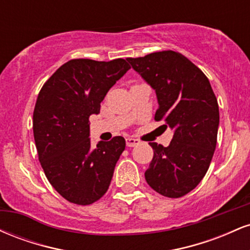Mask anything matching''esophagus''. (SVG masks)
<instances>
[{"label": "esophagus", "instance_id": "1", "mask_svg": "<svg viewBox=\"0 0 250 250\" xmlns=\"http://www.w3.org/2000/svg\"><path fill=\"white\" fill-rule=\"evenodd\" d=\"M125 143H127L128 147H135V146L139 145L140 140L139 139H135V137H128V139L125 140Z\"/></svg>", "mask_w": 250, "mask_h": 250}]
</instances>
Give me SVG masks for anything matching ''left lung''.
Returning a JSON list of instances; mask_svg holds the SVG:
<instances>
[{
	"label": "left lung",
	"mask_w": 250,
	"mask_h": 250,
	"mask_svg": "<svg viewBox=\"0 0 250 250\" xmlns=\"http://www.w3.org/2000/svg\"><path fill=\"white\" fill-rule=\"evenodd\" d=\"M131 67L156 91L155 121L174 130L168 147L150 142L154 156L146 181L170 199L185 196L205 177L216 148L220 114L208 77L173 50L128 57Z\"/></svg>",
	"instance_id": "obj_1"
}]
</instances>
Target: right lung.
I'll return each mask as SVG.
<instances>
[{"label": "right lung", "instance_id": "1", "mask_svg": "<svg viewBox=\"0 0 250 250\" xmlns=\"http://www.w3.org/2000/svg\"><path fill=\"white\" fill-rule=\"evenodd\" d=\"M129 69L123 59H74L40 90L33 114L39 160L53 188L71 203L91 205L107 193L125 141L115 136L91 148L89 117Z\"/></svg>", "mask_w": 250, "mask_h": 250}]
</instances>
